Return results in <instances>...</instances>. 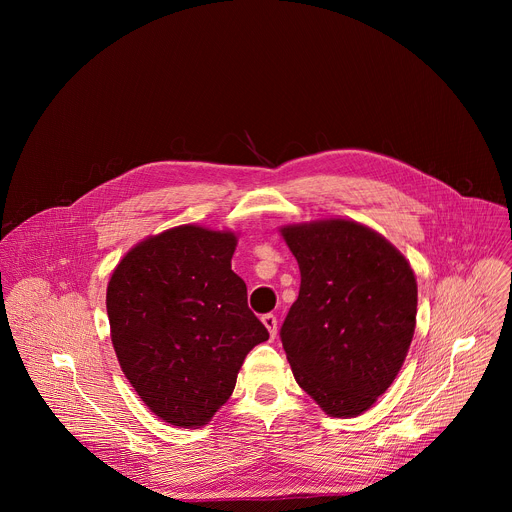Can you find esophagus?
Wrapping results in <instances>:
<instances>
[{
  "label": "esophagus",
  "mask_w": 512,
  "mask_h": 512,
  "mask_svg": "<svg viewBox=\"0 0 512 512\" xmlns=\"http://www.w3.org/2000/svg\"><path fill=\"white\" fill-rule=\"evenodd\" d=\"M261 320H263L265 328L269 330V336H271V338H275V334H277V318H275L273 314H265Z\"/></svg>",
  "instance_id": "1"
}]
</instances>
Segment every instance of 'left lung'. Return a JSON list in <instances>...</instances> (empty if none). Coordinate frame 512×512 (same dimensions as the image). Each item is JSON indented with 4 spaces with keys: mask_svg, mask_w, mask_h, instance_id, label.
I'll use <instances>...</instances> for the list:
<instances>
[{
    "mask_svg": "<svg viewBox=\"0 0 512 512\" xmlns=\"http://www.w3.org/2000/svg\"><path fill=\"white\" fill-rule=\"evenodd\" d=\"M300 296L281 326L298 385L332 417L371 409L401 371L417 316L407 259L379 233L344 218L289 225Z\"/></svg>",
    "mask_w": 512,
    "mask_h": 512,
    "instance_id": "obj_1",
    "label": "left lung"
}]
</instances>
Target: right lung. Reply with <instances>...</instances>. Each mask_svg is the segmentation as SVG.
<instances>
[{
	"mask_svg": "<svg viewBox=\"0 0 512 512\" xmlns=\"http://www.w3.org/2000/svg\"><path fill=\"white\" fill-rule=\"evenodd\" d=\"M235 233L182 225L137 243L107 285L121 371L178 427L206 425L231 397L249 350L269 338L231 269Z\"/></svg>",
	"mask_w": 512,
	"mask_h": 512,
	"instance_id": "add662e5",
	"label": "right lung"
}]
</instances>
